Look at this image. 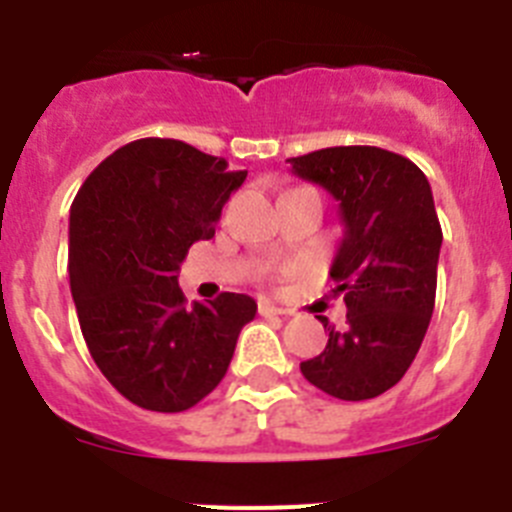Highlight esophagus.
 <instances>
[{"mask_svg":"<svg viewBox=\"0 0 512 512\" xmlns=\"http://www.w3.org/2000/svg\"><path fill=\"white\" fill-rule=\"evenodd\" d=\"M259 315H264V318H279V315H287V312L282 307L271 305L269 300H259Z\"/></svg>","mask_w":512,"mask_h":512,"instance_id":"1","label":"esophagus"}]
</instances>
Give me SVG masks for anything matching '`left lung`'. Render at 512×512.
Instances as JSON below:
<instances>
[{"label": "left lung", "instance_id": "8db88e82", "mask_svg": "<svg viewBox=\"0 0 512 512\" xmlns=\"http://www.w3.org/2000/svg\"><path fill=\"white\" fill-rule=\"evenodd\" d=\"M287 161L336 197L346 225L330 266L346 295V325L320 318L328 346L300 369L325 395L372 400L405 377L436 305L443 233L431 184L410 158L377 146L320 148Z\"/></svg>", "mask_w": 512, "mask_h": 512}]
</instances>
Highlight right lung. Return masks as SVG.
<instances>
[{
    "label": "right lung",
    "mask_w": 512,
    "mask_h": 512,
    "mask_svg": "<svg viewBox=\"0 0 512 512\" xmlns=\"http://www.w3.org/2000/svg\"><path fill=\"white\" fill-rule=\"evenodd\" d=\"M246 171L184 140L140 138L107 156L71 205L69 277L81 333L133 405L182 413L215 390L256 315L248 295L192 302L179 289L189 246L210 241Z\"/></svg>",
    "instance_id": "obj_1"
}]
</instances>
